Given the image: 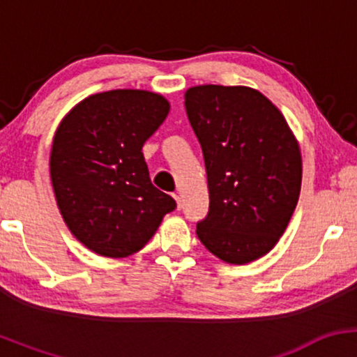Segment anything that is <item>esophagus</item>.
Returning a JSON list of instances; mask_svg holds the SVG:
<instances>
[{
    "mask_svg": "<svg viewBox=\"0 0 357 357\" xmlns=\"http://www.w3.org/2000/svg\"><path fill=\"white\" fill-rule=\"evenodd\" d=\"M173 198L176 199V206H178V210H181V206H183V202H181V196L178 195V192H174L173 195Z\"/></svg>",
    "mask_w": 357,
    "mask_h": 357,
    "instance_id": "1",
    "label": "esophagus"
}]
</instances>
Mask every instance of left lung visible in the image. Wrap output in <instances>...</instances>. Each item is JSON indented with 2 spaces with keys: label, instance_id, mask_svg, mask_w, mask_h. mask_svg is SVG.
<instances>
[{
  "label": "left lung",
  "instance_id": "8db88e82",
  "mask_svg": "<svg viewBox=\"0 0 357 357\" xmlns=\"http://www.w3.org/2000/svg\"><path fill=\"white\" fill-rule=\"evenodd\" d=\"M184 105L210 191V211L196 235L227 264L267 255L301 195L302 155L292 129L264 93L243 85L190 87Z\"/></svg>",
  "mask_w": 357,
  "mask_h": 357
}]
</instances>
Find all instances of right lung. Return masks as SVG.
<instances>
[{"label":"right lung","instance_id":"right-lung-1","mask_svg":"<svg viewBox=\"0 0 357 357\" xmlns=\"http://www.w3.org/2000/svg\"><path fill=\"white\" fill-rule=\"evenodd\" d=\"M161 93H93L56 127L50 179L72 235L93 253L124 258L154 236L176 202L153 186L142 146L169 114Z\"/></svg>","mask_w":357,"mask_h":357}]
</instances>
